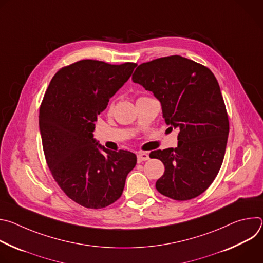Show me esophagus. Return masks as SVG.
Listing matches in <instances>:
<instances>
[{
  "mask_svg": "<svg viewBox=\"0 0 263 263\" xmlns=\"http://www.w3.org/2000/svg\"><path fill=\"white\" fill-rule=\"evenodd\" d=\"M148 154L147 153H145V152H139L138 154H137V161L138 162H142V161H146V160H148Z\"/></svg>",
  "mask_w": 263,
  "mask_h": 263,
  "instance_id": "34e87169",
  "label": "esophagus"
}]
</instances>
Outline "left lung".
Returning a JSON list of instances; mask_svg holds the SVG:
<instances>
[{"label": "left lung", "instance_id": "left-lung-1", "mask_svg": "<svg viewBox=\"0 0 263 263\" xmlns=\"http://www.w3.org/2000/svg\"><path fill=\"white\" fill-rule=\"evenodd\" d=\"M132 80L153 92L165 123L180 130L177 147L152 152V158L165 167L157 191L177 201L200 196L218 174L229 135L227 110L214 74L175 55L138 65Z\"/></svg>", "mask_w": 263, "mask_h": 263}]
</instances>
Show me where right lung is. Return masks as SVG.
Instances as JSON below:
<instances>
[{"label": "right lung", "mask_w": 263, "mask_h": 263, "mask_svg": "<svg viewBox=\"0 0 263 263\" xmlns=\"http://www.w3.org/2000/svg\"><path fill=\"white\" fill-rule=\"evenodd\" d=\"M135 66L81 60L57 71L45 93L40 131L47 163L65 195L86 208L115 203L136 165L134 153L111 151L93 138L98 116Z\"/></svg>", "instance_id": "right-lung-1"}]
</instances>
